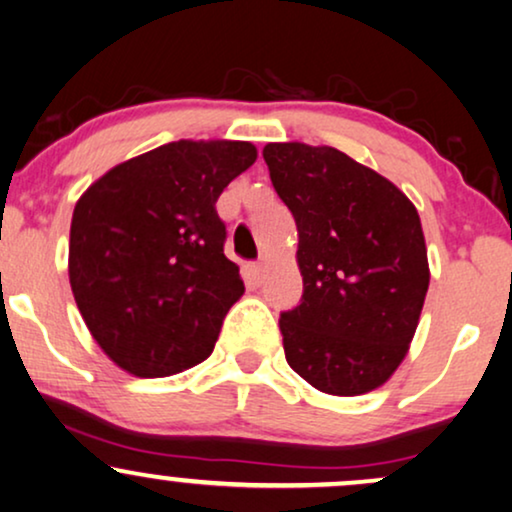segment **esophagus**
<instances>
[{
    "label": "esophagus",
    "mask_w": 512,
    "mask_h": 512,
    "mask_svg": "<svg viewBox=\"0 0 512 512\" xmlns=\"http://www.w3.org/2000/svg\"><path fill=\"white\" fill-rule=\"evenodd\" d=\"M250 274H252V281H255V283H262V274H264V267H262V262H255V264H250Z\"/></svg>",
    "instance_id": "34e87169"
}]
</instances>
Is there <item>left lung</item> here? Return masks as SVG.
Segmentation results:
<instances>
[{"mask_svg": "<svg viewBox=\"0 0 512 512\" xmlns=\"http://www.w3.org/2000/svg\"><path fill=\"white\" fill-rule=\"evenodd\" d=\"M262 155L300 236L302 300L278 319L288 366L321 392H371L409 352L428 293L418 212L338 148L267 144Z\"/></svg>", "mask_w": 512, "mask_h": 512, "instance_id": "8db88e82", "label": "left lung"}]
</instances>
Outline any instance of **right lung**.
<instances>
[{"instance_id":"1","label":"right lung","mask_w":512,"mask_h":512,"mask_svg":"<svg viewBox=\"0 0 512 512\" xmlns=\"http://www.w3.org/2000/svg\"><path fill=\"white\" fill-rule=\"evenodd\" d=\"M255 158L248 141H172L113 167L77 200L70 288L120 368L165 378L212 354L245 293L215 203Z\"/></svg>"}]
</instances>
